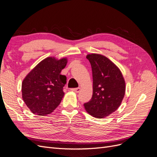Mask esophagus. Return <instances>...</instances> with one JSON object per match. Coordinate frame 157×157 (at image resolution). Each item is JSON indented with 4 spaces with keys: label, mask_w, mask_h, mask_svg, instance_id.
<instances>
[{
    "label": "esophagus",
    "mask_w": 157,
    "mask_h": 157,
    "mask_svg": "<svg viewBox=\"0 0 157 157\" xmlns=\"http://www.w3.org/2000/svg\"><path fill=\"white\" fill-rule=\"evenodd\" d=\"M72 91H74L77 93H78L80 92V88H72L71 89Z\"/></svg>",
    "instance_id": "34e87169"
}]
</instances>
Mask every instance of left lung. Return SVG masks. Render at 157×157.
<instances>
[{
    "mask_svg": "<svg viewBox=\"0 0 157 157\" xmlns=\"http://www.w3.org/2000/svg\"><path fill=\"white\" fill-rule=\"evenodd\" d=\"M86 58L92 66L93 94L84 107L90 115L101 118L120 106L125 94V82L119 69L106 57L92 54Z\"/></svg>",
    "mask_w": 157,
    "mask_h": 157,
    "instance_id": "left-lung-1",
    "label": "left lung"
}]
</instances>
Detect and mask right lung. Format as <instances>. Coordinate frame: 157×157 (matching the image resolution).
I'll return each mask as SVG.
<instances>
[{
  "mask_svg": "<svg viewBox=\"0 0 157 157\" xmlns=\"http://www.w3.org/2000/svg\"><path fill=\"white\" fill-rule=\"evenodd\" d=\"M66 58H47L23 80L22 98L33 113L40 116L51 113L61 101L67 77L61 71L67 65Z\"/></svg>",
  "mask_w": 157,
  "mask_h": 157,
  "instance_id": "add662e5",
  "label": "right lung"
}]
</instances>
